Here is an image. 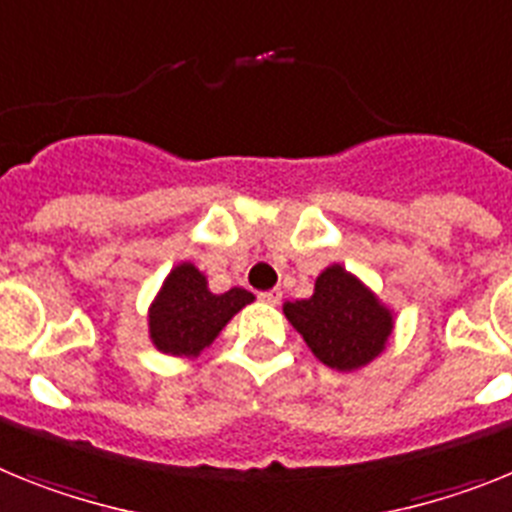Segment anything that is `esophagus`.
Masks as SVG:
<instances>
[{
  "instance_id": "1",
  "label": "esophagus",
  "mask_w": 512,
  "mask_h": 512,
  "mask_svg": "<svg viewBox=\"0 0 512 512\" xmlns=\"http://www.w3.org/2000/svg\"><path fill=\"white\" fill-rule=\"evenodd\" d=\"M281 299H283V293L278 291V288H273V291H262L260 293V301H265V304H270V306L281 304Z\"/></svg>"
}]
</instances>
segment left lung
<instances>
[{
	"label": "left lung",
	"instance_id": "1",
	"mask_svg": "<svg viewBox=\"0 0 512 512\" xmlns=\"http://www.w3.org/2000/svg\"><path fill=\"white\" fill-rule=\"evenodd\" d=\"M283 311L311 353L337 371L371 363L394 327L391 311L342 265L319 275L311 299L288 301Z\"/></svg>",
	"mask_w": 512,
	"mask_h": 512
}]
</instances>
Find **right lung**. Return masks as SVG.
I'll return each instance as SVG.
<instances>
[{"instance_id": "obj_1", "label": "right lung", "mask_w": 512, "mask_h": 512, "mask_svg": "<svg viewBox=\"0 0 512 512\" xmlns=\"http://www.w3.org/2000/svg\"><path fill=\"white\" fill-rule=\"evenodd\" d=\"M252 301L255 296L244 288H229L216 296L208 291L206 275L190 262H182L167 275L149 309L151 342L167 355H198Z\"/></svg>"}]
</instances>
